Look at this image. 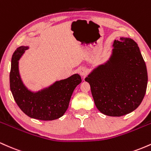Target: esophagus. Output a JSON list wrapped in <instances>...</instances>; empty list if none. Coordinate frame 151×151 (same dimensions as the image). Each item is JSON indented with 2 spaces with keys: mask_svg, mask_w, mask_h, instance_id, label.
Instances as JSON below:
<instances>
[{
  "mask_svg": "<svg viewBox=\"0 0 151 151\" xmlns=\"http://www.w3.org/2000/svg\"><path fill=\"white\" fill-rule=\"evenodd\" d=\"M79 73L81 77H85L86 74H87V70H86L85 67H81L79 70Z\"/></svg>",
  "mask_w": 151,
  "mask_h": 151,
  "instance_id": "esophagus-1",
  "label": "esophagus"
}]
</instances>
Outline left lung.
I'll return each mask as SVG.
<instances>
[{"label": "left lung", "mask_w": 151, "mask_h": 151, "mask_svg": "<svg viewBox=\"0 0 151 151\" xmlns=\"http://www.w3.org/2000/svg\"><path fill=\"white\" fill-rule=\"evenodd\" d=\"M110 58L85 78L95 105L102 114L121 116L141 104L146 91V65L137 43L129 37L115 40Z\"/></svg>", "instance_id": "1"}]
</instances>
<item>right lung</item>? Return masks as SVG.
<instances>
[{"instance_id": "1", "label": "right lung", "mask_w": 151, "mask_h": 151, "mask_svg": "<svg viewBox=\"0 0 151 151\" xmlns=\"http://www.w3.org/2000/svg\"><path fill=\"white\" fill-rule=\"evenodd\" d=\"M28 49L27 46L19 47L12 56L10 91L19 108L29 117L42 121L58 119L68 109L74 89L81 82V77L74 74L37 91H31L24 84L19 72V60Z\"/></svg>"}]
</instances>
